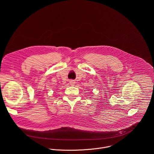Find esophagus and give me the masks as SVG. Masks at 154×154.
<instances>
[{
  "label": "esophagus",
  "instance_id": "obj_1",
  "mask_svg": "<svg viewBox=\"0 0 154 154\" xmlns=\"http://www.w3.org/2000/svg\"><path fill=\"white\" fill-rule=\"evenodd\" d=\"M69 83H70V85H74L75 83V82L74 81H73V80H71Z\"/></svg>",
  "mask_w": 154,
  "mask_h": 154
}]
</instances>
